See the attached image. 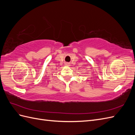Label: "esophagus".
<instances>
[{"mask_svg":"<svg viewBox=\"0 0 135 135\" xmlns=\"http://www.w3.org/2000/svg\"><path fill=\"white\" fill-rule=\"evenodd\" d=\"M66 65H69V63H67V64H66Z\"/></svg>","mask_w":135,"mask_h":135,"instance_id":"34e87169","label":"esophagus"}]
</instances>
